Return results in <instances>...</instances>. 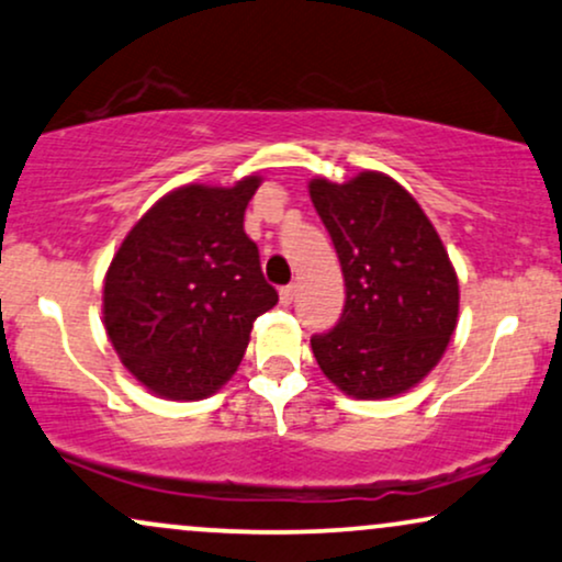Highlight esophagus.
<instances>
[{"instance_id": "1", "label": "esophagus", "mask_w": 562, "mask_h": 562, "mask_svg": "<svg viewBox=\"0 0 562 562\" xmlns=\"http://www.w3.org/2000/svg\"><path fill=\"white\" fill-rule=\"evenodd\" d=\"M293 299H295V285H285L280 290V303L282 306H290V303H293Z\"/></svg>"}]
</instances>
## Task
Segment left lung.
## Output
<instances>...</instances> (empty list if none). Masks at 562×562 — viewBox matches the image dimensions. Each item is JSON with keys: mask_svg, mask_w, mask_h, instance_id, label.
<instances>
[{"mask_svg": "<svg viewBox=\"0 0 562 562\" xmlns=\"http://www.w3.org/2000/svg\"><path fill=\"white\" fill-rule=\"evenodd\" d=\"M308 193L346 277L340 322L311 337L316 363L358 401L416 387L448 348L461 303L435 225L382 172L367 170L348 182L316 178Z\"/></svg>", "mask_w": 562, "mask_h": 562, "instance_id": "obj_1", "label": "left lung"}]
</instances>
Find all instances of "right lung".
Listing matches in <instances>:
<instances>
[{"instance_id":"add662e5","label":"right lung","mask_w":562,"mask_h":562,"mask_svg":"<svg viewBox=\"0 0 562 562\" xmlns=\"http://www.w3.org/2000/svg\"><path fill=\"white\" fill-rule=\"evenodd\" d=\"M259 175L182 186L135 222L104 277V327L125 369L170 401H201L235 374L256 316L277 303L243 229Z\"/></svg>"}]
</instances>
